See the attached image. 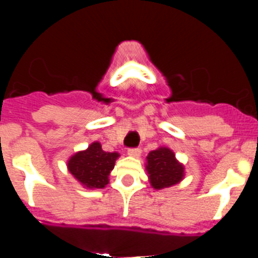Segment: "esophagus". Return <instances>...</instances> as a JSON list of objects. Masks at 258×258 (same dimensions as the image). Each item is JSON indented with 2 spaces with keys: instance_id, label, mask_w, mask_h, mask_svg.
I'll list each match as a JSON object with an SVG mask.
<instances>
[{
  "instance_id": "34e87169",
  "label": "esophagus",
  "mask_w": 258,
  "mask_h": 258,
  "mask_svg": "<svg viewBox=\"0 0 258 258\" xmlns=\"http://www.w3.org/2000/svg\"><path fill=\"white\" fill-rule=\"evenodd\" d=\"M127 155L132 157H140L141 150L140 149H129L127 150Z\"/></svg>"
}]
</instances>
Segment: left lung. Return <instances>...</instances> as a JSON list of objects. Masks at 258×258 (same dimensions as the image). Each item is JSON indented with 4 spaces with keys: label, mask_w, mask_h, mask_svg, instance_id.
I'll list each match as a JSON object with an SVG mask.
<instances>
[{
    "label": "left lung",
    "mask_w": 258,
    "mask_h": 258,
    "mask_svg": "<svg viewBox=\"0 0 258 258\" xmlns=\"http://www.w3.org/2000/svg\"><path fill=\"white\" fill-rule=\"evenodd\" d=\"M146 170L152 188L163 190L179 183L184 178V166L168 147H159L146 157Z\"/></svg>",
    "instance_id": "obj_1"
}]
</instances>
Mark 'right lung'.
I'll return each instance as SVG.
<instances>
[{
    "instance_id": "1",
    "label": "right lung",
    "mask_w": 258,
    "mask_h": 258,
    "mask_svg": "<svg viewBox=\"0 0 258 258\" xmlns=\"http://www.w3.org/2000/svg\"><path fill=\"white\" fill-rule=\"evenodd\" d=\"M118 156V152H106L102 150L101 143L93 142L88 149L77 151L68 159V172L83 187L104 188Z\"/></svg>"
}]
</instances>
